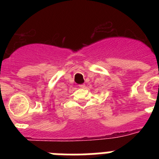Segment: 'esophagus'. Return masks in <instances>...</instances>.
I'll return each mask as SVG.
<instances>
[{
	"mask_svg": "<svg viewBox=\"0 0 159 159\" xmlns=\"http://www.w3.org/2000/svg\"><path fill=\"white\" fill-rule=\"evenodd\" d=\"M79 87H80V88H85V87H86V85H85V84H80V85H79Z\"/></svg>",
	"mask_w": 159,
	"mask_h": 159,
	"instance_id": "34e87169",
	"label": "esophagus"
}]
</instances>
